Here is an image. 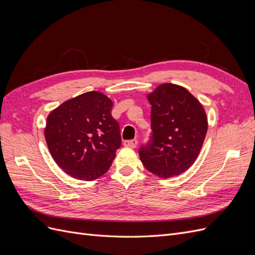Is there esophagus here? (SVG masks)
<instances>
[{
	"label": "esophagus",
	"instance_id": "1",
	"mask_svg": "<svg viewBox=\"0 0 255 255\" xmlns=\"http://www.w3.org/2000/svg\"><path fill=\"white\" fill-rule=\"evenodd\" d=\"M138 143L137 139H130V140H125L123 141V144L126 146H129V148H136V145Z\"/></svg>",
	"mask_w": 255,
	"mask_h": 255
}]
</instances>
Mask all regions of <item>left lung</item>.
<instances>
[{"mask_svg": "<svg viewBox=\"0 0 255 255\" xmlns=\"http://www.w3.org/2000/svg\"><path fill=\"white\" fill-rule=\"evenodd\" d=\"M148 100L152 136L140 146L141 163L161 179L179 175L195 163L207 132L202 104L182 86L161 84Z\"/></svg>", "mask_w": 255, "mask_h": 255, "instance_id": "left-lung-1", "label": "left lung"}]
</instances>
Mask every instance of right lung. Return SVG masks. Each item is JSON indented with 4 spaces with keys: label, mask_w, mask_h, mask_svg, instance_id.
I'll list each match as a JSON object with an SVG mask.
<instances>
[{
    "label": "right lung",
    "mask_w": 255,
    "mask_h": 255,
    "mask_svg": "<svg viewBox=\"0 0 255 255\" xmlns=\"http://www.w3.org/2000/svg\"><path fill=\"white\" fill-rule=\"evenodd\" d=\"M112 100L88 91L60 104L48 116L44 137L55 163L70 176L92 181L109 170L121 145Z\"/></svg>",
    "instance_id": "add662e5"
}]
</instances>
